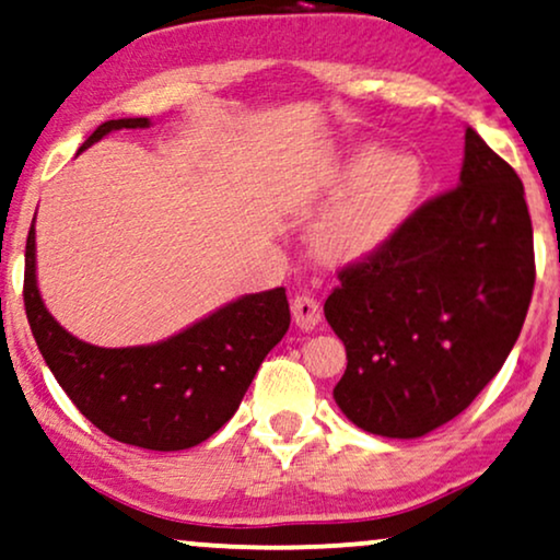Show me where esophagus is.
Returning a JSON list of instances; mask_svg holds the SVG:
<instances>
[{"mask_svg": "<svg viewBox=\"0 0 560 560\" xmlns=\"http://www.w3.org/2000/svg\"><path fill=\"white\" fill-rule=\"evenodd\" d=\"M293 322L298 329H314V326L322 322V306H318V301H314L311 295H295L293 306Z\"/></svg>", "mask_w": 560, "mask_h": 560, "instance_id": "34e87169", "label": "esophagus"}]
</instances>
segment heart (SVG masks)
Instances as JSON below:
<instances>
[{"label": "heart", "instance_id": "obj_1", "mask_svg": "<svg viewBox=\"0 0 560 560\" xmlns=\"http://www.w3.org/2000/svg\"><path fill=\"white\" fill-rule=\"evenodd\" d=\"M422 190V166L413 156H386L365 147L347 159L329 185V200L348 192L314 231L318 257L352 265L375 254L396 234Z\"/></svg>", "mask_w": 560, "mask_h": 560}]
</instances>
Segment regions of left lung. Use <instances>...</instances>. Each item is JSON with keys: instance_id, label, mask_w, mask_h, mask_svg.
<instances>
[{"instance_id": "8db88e82", "label": "left lung", "mask_w": 560, "mask_h": 560, "mask_svg": "<svg viewBox=\"0 0 560 560\" xmlns=\"http://www.w3.org/2000/svg\"><path fill=\"white\" fill-rule=\"evenodd\" d=\"M535 285L517 172L466 128L460 183L339 272L326 322L345 342L334 401L360 430L411 440L466 411L517 342Z\"/></svg>"}]
</instances>
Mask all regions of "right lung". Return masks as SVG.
Segmentation results:
<instances>
[{
    "label": "right lung",
    "instance_id": "obj_1",
    "mask_svg": "<svg viewBox=\"0 0 560 560\" xmlns=\"http://www.w3.org/2000/svg\"><path fill=\"white\" fill-rule=\"evenodd\" d=\"M149 126V118L107 120L79 151L113 130ZM23 298L43 360L77 409L107 438L159 453L195 447L221 430L290 326L285 288H272L236 298L164 342L120 350L86 345L43 303L35 226L27 231Z\"/></svg>",
    "mask_w": 560,
    "mask_h": 560
}]
</instances>
